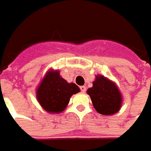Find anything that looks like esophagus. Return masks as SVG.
<instances>
[{"label": "esophagus", "mask_w": 151, "mask_h": 151, "mask_svg": "<svg viewBox=\"0 0 151 151\" xmlns=\"http://www.w3.org/2000/svg\"><path fill=\"white\" fill-rule=\"evenodd\" d=\"M80 91L82 93H84L86 91V87L85 86H80Z\"/></svg>", "instance_id": "34e87169"}]
</instances>
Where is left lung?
<instances>
[{"label":"left lung","instance_id":"left-lung-1","mask_svg":"<svg viewBox=\"0 0 151 151\" xmlns=\"http://www.w3.org/2000/svg\"><path fill=\"white\" fill-rule=\"evenodd\" d=\"M95 109L103 115L114 114L120 109L122 96L116 84L102 75H97L93 86L87 90Z\"/></svg>","mask_w":151,"mask_h":151}]
</instances>
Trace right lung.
Instances as JSON below:
<instances>
[{
  "label": "right lung",
  "instance_id": "add662e5",
  "mask_svg": "<svg viewBox=\"0 0 151 151\" xmlns=\"http://www.w3.org/2000/svg\"><path fill=\"white\" fill-rule=\"evenodd\" d=\"M80 91L73 83H67L60 76L59 71H49L37 90V98L43 109L51 113H60L67 108L70 97Z\"/></svg>",
  "mask_w": 151,
  "mask_h": 151
}]
</instances>
